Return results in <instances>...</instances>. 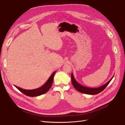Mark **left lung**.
Here are the masks:
<instances>
[{
    "mask_svg": "<svg viewBox=\"0 0 125 125\" xmlns=\"http://www.w3.org/2000/svg\"><path fill=\"white\" fill-rule=\"evenodd\" d=\"M113 78V76L106 83L104 84V85L99 87L97 88H88L87 87H85L84 86H83L82 84H80L78 83L76 79H75L73 74L72 73H71V82L73 84V87L75 88L76 90L80 92L86 94H89V95H95L97 94L98 93H99L103 91L106 88V87L108 85V84L111 82L112 78Z\"/></svg>",
    "mask_w": 125,
    "mask_h": 125,
    "instance_id": "left-lung-1",
    "label": "left lung"
}]
</instances>
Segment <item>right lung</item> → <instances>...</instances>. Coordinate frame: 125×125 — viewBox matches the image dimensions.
I'll list each match as a JSON object with an SVG mask.
<instances>
[{
	"instance_id": "1",
	"label": "right lung",
	"mask_w": 125,
	"mask_h": 125,
	"mask_svg": "<svg viewBox=\"0 0 125 125\" xmlns=\"http://www.w3.org/2000/svg\"><path fill=\"white\" fill-rule=\"evenodd\" d=\"M55 73H56V71L54 72L50 76V77L49 78L46 83L44 84H43L42 87L35 89L26 90V89H23L21 88L18 87H17L16 86L14 85V86L17 89H18L22 93L28 96L35 97V96L41 95L47 92L49 90V89L51 88L53 82L54 75L55 74Z\"/></svg>"
}]
</instances>
